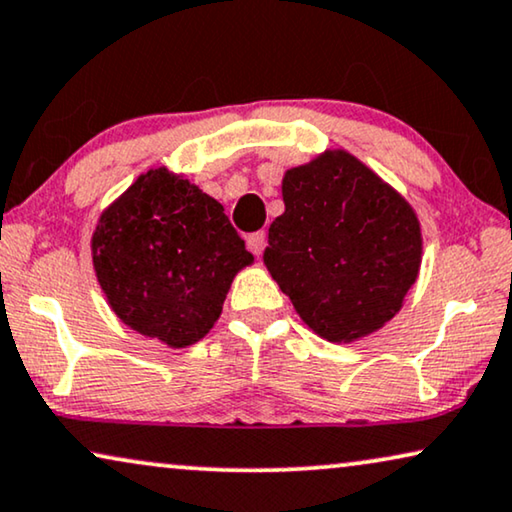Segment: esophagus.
<instances>
[{"label":"esophagus","instance_id":"34e87169","mask_svg":"<svg viewBox=\"0 0 512 512\" xmlns=\"http://www.w3.org/2000/svg\"><path fill=\"white\" fill-rule=\"evenodd\" d=\"M265 242H268V238H265V233L263 231H258V233H251L249 238H247V247H249V251L254 256H261L263 254V249H265Z\"/></svg>","mask_w":512,"mask_h":512}]
</instances>
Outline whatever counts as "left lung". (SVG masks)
I'll use <instances>...</instances> for the list:
<instances>
[{"label": "left lung", "mask_w": 512, "mask_h": 512, "mask_svg": "<svg viewBox=\"0 0 512 512\" xmlns=\"http://www.w3.org/2000/svg\"><path fill=\"white\" fill-rule=\"evenodd\" d=\"M263 261L318 337L353 342L402 309L422 238L413 207L344 150L286 170Z\"/></svg>", "instance_id": "1"}]
</instances>
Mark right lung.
Masks as SVG:
<instances>
[{
	"instance_id": "add662e5",
	"label": "right lung",
	"mask_w": 512,
	"mask_h": 512,
	"mask_svg": "<svg viewBox=\"0 0 512 512\" xmlns=\"http://www.w3.org/2000/svg\"><path fill=\"white\" fill-rule=\"evenodd\" d=\"M92 261L122 323L184 348L210 332L233 277L254 256L224 205L168 168H154L101 214Z\"/></svg>"
}]
</instances>
